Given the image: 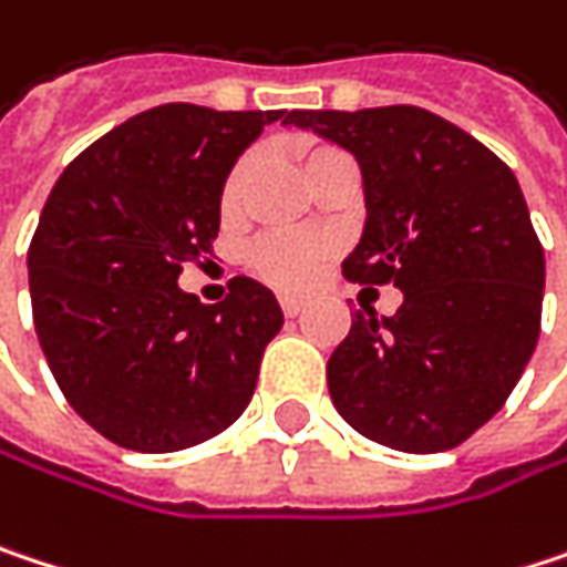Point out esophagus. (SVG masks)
Segmentation results:
<instances>
[{"mask_svg": "<svg viewBox=\"0 0 567 567\" xmlns=\"http://www.w3.org/2000/svg\"><path fill=\"white\" fill-rule=\"evenodd\" d=\"M279 305H282V311L288 315V318H295V315L305 308V301H301L298 295H282V298H279Z\"/></svg>", "mask_w": 567, "mask_h": 567, "instance_id": "esophagus-1", "label": "esophagus"}]
</instances>
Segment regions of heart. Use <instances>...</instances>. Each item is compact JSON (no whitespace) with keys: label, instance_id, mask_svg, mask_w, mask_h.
Wrapping results in <instances>:
<instances>
[{"label":"heart","instance_id":"b5f03b06","mask_svg":"<svg viewBox=\"0 0 567 567\" xmlns=\"http://www.w3.org/2000/svg\"><path fill=\"white\" fill-rule=\"evenodd\" d=\"M337 155V148L321 145V142H305L298 148L301 158V172H311L315 165H321L324 158ZM249 162H239L230 172V178L224 184V207L230 210L233 204L243 194V184L249 178ZM331 243L321 236H305V233H266L252 243L249 249V269L262 279V282L295 291L311 285V279L318 276L321 262L328 259Z\"/></svg>","mask_w":567,"mask_h":567}]
</instances>
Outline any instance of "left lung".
Wrapping results in <instances>:
<instances>
[{
	"label": "left lung",
	"mask_w": 567,
	"mask_h": 567,
	"mask_svg": "<svg viewBox=\"0 0 567 567\" xmlns=\"http://www.w3.org/2000/svg\"><path fill=\"white\" fill-rule=\"evenodd\" d=\"M288 123L353 152L367 227L343 279L395 285L328 360L337 412L409 454L457 447L519 383L542 321L545 256L519 181L484 142L422 106L295 110Z\"/></svg>",
	"instance_id": "1"
}]
</instances>
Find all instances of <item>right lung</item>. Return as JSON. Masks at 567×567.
Returning a JSON list of instances; mask_svg holds the SVG:
<instances>
[{"label":"right lung","instance_id":"right-lung-1","mask_svg":"<svg viewBox=\"0 0 567 567\" xmlns=\"http://www.w3.org/2000/svg\"><path fill=\"white\" fill-rule=\"evenodd\" d=\"M285 110L165 103L96 138L51 187L28 246L34 334L80 419L165 454L243 415L282 308L236 276L220 305L178 276L214 249L236 158Z\"/></svg>","mask_w":567,"mask_h":567}]
</instances>
